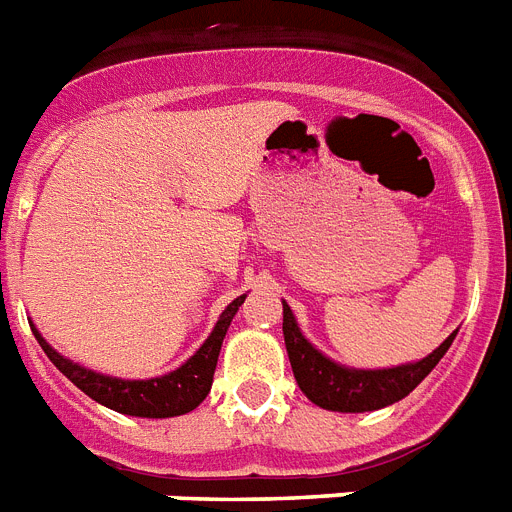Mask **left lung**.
Segmentation results:
<instances>
[{
  "label": "left lung",
  "mask_w": 512,
  "mask_h": 512,
  "mask_svg": "<svg viewBox=\"0 0 512 512\" xmlns=\"http://www.w3.org/2000/svg\"><path fill=\"white\" fill-rule=\"evenodd\" d=\"M282 335H285V348L287 356H290V366H293L295 382L306 392V398L319 405V408L340 413L377 411L384 405L403 400L437 366L439 358L445 356L447 348L455 340L453 332L434 353H429V356L416 363H408V366L363 371L345 369L340 363L322 356L301 335V329L295 324V316L287 303H282Z\"/></svg>",
  "instance_id": "8db88e82"
}]
</instances>
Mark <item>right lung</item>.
Segmentation results:
<instances>
[{
  "label": "right lung",
  "mask_w": 512,
  "mask_h": 512,
  "mask_svg": "<svg viewBox=\"0 0 512 512\" xmlns=\"http://www.w3.org/2000/svg\"><path fill=\"white\" fill-rule=\"evenodd\" d=\"M246 301V295H240L230 306L222 311L217 327L209 335V340L196 350V356H190L180 369L164 374L156 379H117V377H104L91 369H83L78 363L67 361L57 353V350L38 335V329H33L38 345L44 348L49 361L65 374L70 382L83 390L91 400L107 405L117 413H128V416H141V418H170V416H183V413L193 411L196 405L204 403L209 395L211 382H214V369H217L219 350H222V340L227 335L232 316L238 314L240 303Z\"/></svg>",
  "instance_id": "right-lung-1"
}]
</instances>
